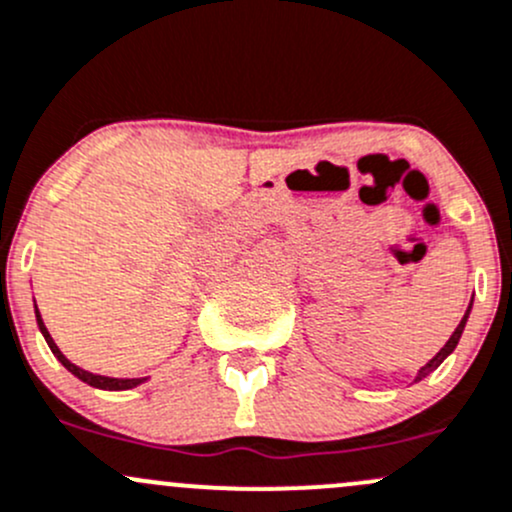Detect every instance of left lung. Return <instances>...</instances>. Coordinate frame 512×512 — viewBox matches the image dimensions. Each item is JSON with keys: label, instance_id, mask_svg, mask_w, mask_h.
Masks as SVG:
<instances>
[{"label": "left lung", "instance_id": "left-lung-1", "mask_svg": "<svg viewBox=\"0 0 512 512\" xmlns=\"http://www.w3.org/2000/svg\"><path fill=\"white\" fill-rule=\"evenodd\" d=\"M469 314H471V304H469V309H466V314H464V319H461V324L456 326V331L451 333V338H449V341H446V346L441 348V351H439L437 355H434V358L429 360L427 365H422V368H419V373H417V378H414V383H419V380H424V378H427L429 373H434V370H437L439 365L444 363V358H446V355H451V353H454V348L459 346V338H461V333H464V328H466V321H469Z\"/></svg>", "mask_w": 512, "mask_h": 512}]
</instances>
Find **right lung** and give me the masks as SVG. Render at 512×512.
Segmentation results:
<instances>
[{
  "label": "right lung",
  "mask_w": 512,
  "mask_h": 512,
  "mask_svg": "<svg viewBox=\"0 0 512 512\" xmlns=\"http://www.w3.org/2000/svg\"><path fill=\"white\" fill-rule=\"evenodd\" d=\"M34 311H36V324H39L43 338H46L48 348H51V353L56 355V358L63 363V368L71 370V373H73L78 380H83V383H88L90 387H98V390H132V387L142 385L144 380H147V378H105V375H95V373H88V370L78 368V365L71 363V360H68L66 355L61 353V348H58L56 343H53L51 333H48V328L43 326V319H41L39 309H36V304H34Z\"/></svg>",
  "instance_id": "1"
}]
</instances>
